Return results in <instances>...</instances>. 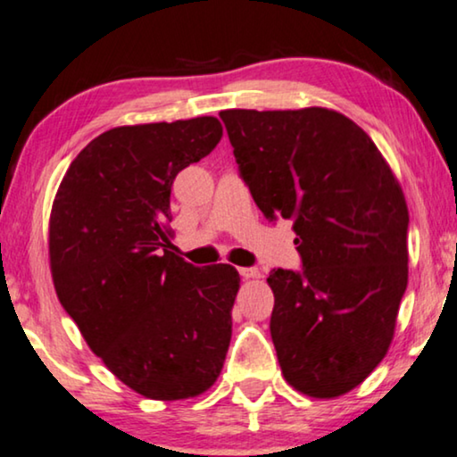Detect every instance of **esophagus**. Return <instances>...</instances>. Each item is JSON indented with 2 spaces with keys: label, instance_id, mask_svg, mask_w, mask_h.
<instances>
[{
  "label": "esophagus",
  "instance_id": "obj_1",
  "mask_svg": "<svg viewBox=\"0 0 457 457\" xmlns=\"http://www.w3.org/2000/svg\"><path fill=\"white\" fill-rule=\"evenodd\" d=\"M239 275L243 277V279H260V270L256 269V266H241Z\"/></svg>",
  "mask_w": 457,
  "mask_h": 457
}]
</instances>
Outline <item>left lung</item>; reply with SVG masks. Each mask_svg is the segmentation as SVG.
I'll return each instance as SVG.
<instances>
[{
  "label": "left lung",
  "mask_w": 457,
  "mask_h": 457,
  "mask_svg": "<svg viewBox=\"0 0 457 457\" xmlns=\"http://www.w3.org/2000/svg\"><path fill=\"white\" fill-rule=\"evenodd\" d=\"M239 174L269 220H294L302 270L275 269L270 336L283 378L315 399L359 386L386 357L407 287L405 195L342 112L220 111Z\"/></svg>",
  "instance_id": "1"
}]
</instances>
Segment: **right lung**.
Segmentation results:
<instances>
[{
  "instance_id": "right-lung-1",
  "label": "right lung",
  "mask_w": 457,
  "mask_h": 457,
  "mask_svg": "<svg viewBox=\"0 0 457 457\" xmlns=\"http://www.w3.org/2000/svg\"><path fill=\"white\" fill-rule=\"evenodd\" d=\"M222 138L216 117L106 129L73 159L52 204L58 300L112 376L155 401L205 393L233 334L239 272L171 252L178 171Z\"/></svg>"
}]
</instances>
